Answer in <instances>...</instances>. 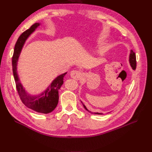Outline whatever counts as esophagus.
Listing matches in <instances>:
<instances>
[{
  "mask_svg": "<svg viewBox=\"0 0 152 152\" xmlns=\"http://www.w3.org/2000/svg\"><path fill=\"white\" fill-rule=\"evenodd\" d=\"M70 75L71 76V78L75 80H79L82 78V73L78 70H72L70 72Z\"/></svg>",
  "mask_w": 152,
  "mask_h": 152,
  "instance_id": "34e87169",
  "label": "esophagus"
}]
</instances>
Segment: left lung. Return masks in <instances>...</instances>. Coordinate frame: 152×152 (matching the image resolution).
I'll return each mask as SVG.
<instances>
[{
    "label": "left lung",
    "mask_w": 152,
    "mask_h": 152,
    "mask_svg": "<svg viewBox=\"0 0 152 152\" xmlns=\"http://www.w3.org/2000/svg\"><path fill=\"white\" fill-rule=\"evenodd\" d=\"M129 63H130V64L131 66L132 67V69H133V70H135L136 69V66H137V61H136V55H135V53L133 52V50L131 51V53L129 55ZM82 102V101H81ZM82 104L83 106V107H84V108L86 110H88V112H89L90 113H91V114H102V113H98V112H91V111L88 110V109L86 108V106L83 104Z\"/></svg>",
    "instance_id": "8db88e82"
}]
</instances>
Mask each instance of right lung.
I'll return each instance as SVG.
<instances>
[{
    "label": "right lung",
    "instance_id": "add662e5",
    "mask_svg": "<svg viewBox=\"0 0 152 152\" xmlns=\"http://www.w3.org/2000/svg\"><path fill=\"white\" fill-rule=\"evenodd\" d=\"M40 25L39 23L33 24L19 37L15 45L14 54L12 57V69L16 88L22 102L27 107L33 110L35 112L42 113V114H48L52 112L58 104L59 89L63 84V78L66 72L58 76L44 92L35 96H31L29 94H27L20 82L17 72V64L23 46L28 37L38 27L40 26Z\"/></svg>",
    "mask_w": 152,
    "mask_h": 152
}]
</instances>
